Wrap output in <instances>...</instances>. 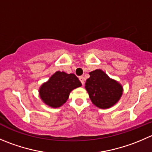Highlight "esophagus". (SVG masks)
<instances>
[{
  "label": "esophagus",
  "mask_w": 152,
  "mask_h": 152,
  "mask_svg": "<svg viewBox=\"0 0 152 152\" xmlns=\"http://www.w3.org/2000/svg\"><path fill=\"white\" fill-rule=\"evenodd\" d=\"M79 80H80V82H82V85H84V84H85V79H84L83 76H79Z\"/></svg>",
  "instance_id": "34e87169"
}]
</instances>
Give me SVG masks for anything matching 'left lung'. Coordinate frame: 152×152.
Segmentation results:
<instances>
[{
    "label": "left lung",
    "mask_w": 152,
    "mask_h": 152,
    "mask_svg": "<svg viewBox=\"0 0 152 152\" xmlns=\"http://www.w3.org/2000/svg\"><path fill=\"white\" fill-rule=\"evenodd\" d=\"M89 75L85 88L93 104L101 109L110 108L117 104L123 93L121 84L101 69L90 72Z\"/></svg>",
    "instance_id": "1"
}]
</instances>
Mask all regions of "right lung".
<instances>
[{
	"mask_svg": "<svg viewBox=\"0 0 152 152\" xmlns=\"http://www.w3.org/2000/svg\"><path fill=\"white\" fill-rule=\"evenodd\" d=\"M81 86L82 83L75 74L56 71L41 85L39 96L45 104L56 108L67 102L73 90Z\"/></svg>",
	"mask_w": 152,
	"mask_h": 152,
	"instance_id": "add662e5",
	"label": "right lung"
}]
</instances>
